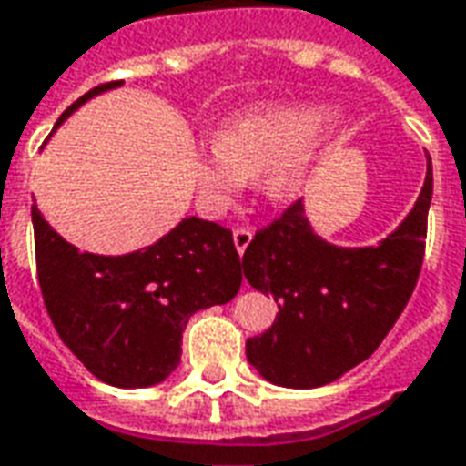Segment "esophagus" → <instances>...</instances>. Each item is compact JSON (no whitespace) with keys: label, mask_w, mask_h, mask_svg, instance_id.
Masks as SVG:
<instances>
[{"label":"esophagus","mask_w":466,"mask_h":466,"mask_svg":"<svg viewBox=\"0 0 466 466\" xmlns=\"http://www.w3.org/2000/svg\"><path fill=\"white\" fill-rule=\"evenodd\" d=\"M251 239H254V232H251L249 227H237V229H234V247H237V251H239V254H244V251H247V247L251 244Z\"/></svg>","instance_id":"obj_1"}]
</instances>
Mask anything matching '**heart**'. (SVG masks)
<instances>
[{
	"instance_id": "heart-1",
	"label": "heart",
	"mask_w": 466,
	"mask_h": 466,
	"mask_svg": "<svg viewBox=\"0 0 466 466\" xmlns=\"http://www.w3.org/2000/svg\"><path fill=\"white\" fill-rule=\"evenodd\" d=\"M330 110L309 103H271L237 113L195 155L199 202L209 215L229 212L261 175L268 202L301 198L323 155V126Z\"/></svg>"
}]
</instances>
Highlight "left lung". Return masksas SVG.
Segmentation results:
<instances>
[{
	"mask_svg": "<svg viewBox=\"0 0 466 466\" xmlns=\"http://www.w3.org/2000/svg\"><path fill=\"white\" fill-rule=\"evenodd\" d=\"M432 163L422 192L398 229L375 247L320 239L296 199L254 234L244 279L274 296V326L247 340V360L281 388H320L375 353L415 291L422 268Z\"/></svg>",
	"mask_w": 466,
	"mask_h": 466,
	"instance_id": "8db88e82",
	"label": "left lung"
}]
</instances>
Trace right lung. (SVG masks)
I'll return each instance as SVG.
<instances>
[{"label": "right lung", "mask_w": 466, "mask_h": 466, "mask_svg": "<svg viewBox=\"0 0 466 466\" xmlns=\"http://www.w3.org/2000/svg\"><path fill=\"white\" fill-rule=\"evenodd\" d=\"M118 86H96L61 113L56 127L88 98ZM31 222L54 329L98 380L116 388L163 382L180 365L189 316L232 301L242 286L232 232L199 217H185L163 239L123 257L78 251L36 205Z\"/></svg>", "instance_id": "right-lung-1"}]
</instances>
